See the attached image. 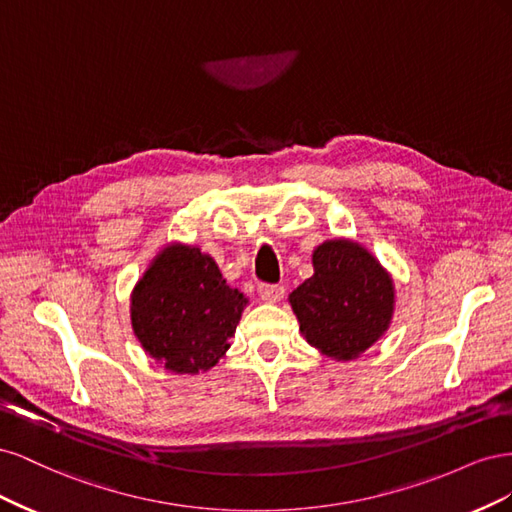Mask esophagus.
Instances as JSON below:
<instances>
[{
  "mask_svg": "<svg viewBox=\"0 0 512 512\" xmlns=\"http://www.w3.org/2000/svg\"><path fill=\"white\" fill-rule=\"evenodd\" d=\"M286 294V288L280 284H258V297L267 303L282 301Z\"/></svg>",
  "mask_w": 512,
  "mask_h": 512,
  "instance_id": "obj_1",
  "label": "esophagus"
}]
</instances>
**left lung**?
Here are the masks:
<instances>
[{
  "label": "left lung",
  "instance_id": "8db88e82",
  "mask_svg": "<svg viewBox=\"0 0 512 512\" xmlns=\"http://www.w3.org/2000/svg\"><path fill=\"white\" fill-rule=\"evenodd\" d=\"M307 344L348 361L386 331L393 316V282L359 243L335 239L314 252V275L290 294Z\"/></svg>",
  "mask_w": 512,
  "mask_h": 512
}]
</instances>
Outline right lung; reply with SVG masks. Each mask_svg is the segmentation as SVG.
<instances>
[{
	"label": "right lung",
	"instance_id": "right-lung-1",
	"mask_svg": "<svg viewBox=\"0 0 512 512\" xmlns=\"http://www.w3.org/2000/svg\"><path fill=\"white\" fill-rule=\"evenodd\" d=\"M245 305L243 292L226 284L213 258L170 245L134 288L132 327L166 369L196 374L228 350Z\"/></svg>",
	"mask_w": 512,
	"mask_h": 512
}]
</instances>
